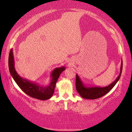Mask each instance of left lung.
I'll use <instances>...</instances> for the list:
<instances>
[{
	"label": "left lung",
	"mask_w": 132,
	"mask_h": 132,
	"mask_svg": "<svg viewBox=\"0 0 132 132\" xmlns=\"http://www.w3.org/2000/svg\"><path fill=\"white\" fill-rule=\"evenodd\" d=\"M123 68V62L121 61V65L120 68V73H119L118 77L115 80L112 82L110 85L105 87H99V86H86L81 81L78 74L76 75V89L78 93L81 96L86 99H96L101 97H102L113 88L114 85L119 80L121 77Z\"/></svg>",
	"instance_id": "1"
}]
</instances>
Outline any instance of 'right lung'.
Returning a JSON list of instances; mask_svg holds the SVG:
<instances>
[{
    "label": "right lung",
    "mask_w": 132,
    "mask_h": 132,
    "mask_svg": "<svg viewBox=\"0 0 132 132\" xmlns=\"http://www.w3.org/2000/svg\"><path fill=\"white\" fill-rule=\"evenodd\" d=\"M8 62L10 73L20 88L30 96L40 100H46L52 96L57 80L61 74L65 69V67L55 68L51 74L52 79L50 84L47 86H43L23 79L17 73L14 67L13 49L10 51Z\"/></svg>",
    "instance_id": "obj_1"
}]
</instances>
